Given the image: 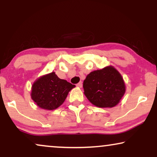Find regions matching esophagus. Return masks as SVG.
I'll return each mask as SVG.
<instances>
[{"label":"esophagus","instance_id":"esophagus-1","mask_svg":"<svg viewBox=\"0 0 157 157\" xmlns=\"http://www.w3.org/2000/svg\"><path fill=\"white\" fill-rule=\"evenodd\" d=\"M77 86H78V88H82V86H83V83H82V82H79L78 83H77Z\"/></svg>","mask_w":157,"mask_h":157}]
</instances>
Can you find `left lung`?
<instances>
[{
	"label": "left lung",
	"mask_w": 157,
	"mask_h": 157,
	"mask_svg": "<svg viewBox=\"0 0 157 157\" xmlns=\"http://www.w3.org/2000/svg\"><path fill=\"white\" fill-rule=\"evenodd\" d=\"M83 87L88 100L99 108L116 106L126 92L123 77L113 66L90 73L83 81Z\"/></svg>",
	"instance_id": "8db88e82"
}]
</instances>
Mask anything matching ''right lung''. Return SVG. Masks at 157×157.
Instances as JSON below:
<instances>
[{
	"mask_svg": "<svg viewBox=\"0 0 157 157\" xmlns=\"http://www.w3.org/2000/svg\"><path fill=\"white\" fill-rule=\"evenodd\" d=\"M76 86L61 79L55 72L38 77L31 86V96L35 104L45 110H55L61 106Z\"/></svg>",
	"mask_w": 157,
	"mask_h": 157,
	"instance_id": "obj_1",
	"label": "right lung"
}]
</instances>
